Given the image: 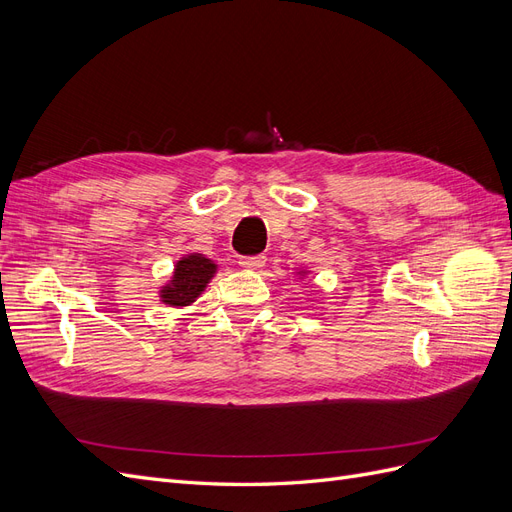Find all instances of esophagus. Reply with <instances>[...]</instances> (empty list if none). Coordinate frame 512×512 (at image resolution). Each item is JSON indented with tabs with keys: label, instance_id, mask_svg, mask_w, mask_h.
Listing matches in <instances>:
<instances>
[{
	"label": "esophagus",
	"instance_id": "34e87169",
	"mask_svg": "<svg viewBox=\"0 0 512 512\" xmlns=\"http://www.w3.org/2000/svg\"><path fill=\"white\" fill-rule=\"evenodd\" d=\"M239 265H241L243 269L256 271V269H260L262 265H265V256H241V258H239Z\"/></svg>",
	"mask_w": 512,
	"mask_h": 512
}]
</instances>
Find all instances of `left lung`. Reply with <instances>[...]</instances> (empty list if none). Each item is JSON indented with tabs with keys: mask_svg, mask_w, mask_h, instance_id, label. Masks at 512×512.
<instances>
[{
	"mask_svg": "<svg viewBox=\"0 0 512 512\" xmlns=\"http://www.w3.org/2000/svg\"><path fill=\"white\" fill-rule=\"evenodd\" d=\"M299 275L303 277V275H307V271H305V269H301V271H299Z\"/></svg>",
	"mask_w": 512,
	"mask_h": 512,
	"instance_id": "1",
	"label": "left lung"
}]
</instances>
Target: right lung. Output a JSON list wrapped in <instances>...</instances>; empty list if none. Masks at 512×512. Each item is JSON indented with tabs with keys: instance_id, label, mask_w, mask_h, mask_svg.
<instances>
[{
	"instance_id": "obj_1",
	"label": "right lung",
	"mask_w": 512,
	"mask_h": 512,
	"mask_svg": "<svg viewBox=\"0 0 512 512\" xmlns=\"http://www.w3.org/2000/svg\"><path fill=\"white\" fill-rule=\"evenodd\" d=\"M218 273V265L205 254H188L177 260L173 277L160 288V301L168 307H188Z\"/></svg>"
}]
</instances>
